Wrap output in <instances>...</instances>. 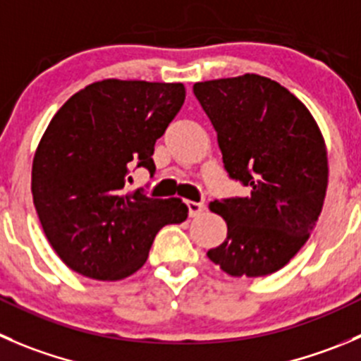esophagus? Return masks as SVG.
I'll return each instance as SVG.
<instances>
[{"label": "esophagus", "instance_id": "esophagus-1", "mask_svg": "<svg viewBox=\"0 0 361 361\" xmlns=\"http://www.w3.org/2000/svg\"><path fill=\"white\" fill-rule=\"evenodd\" d=\"M187 208H188V215L190 216H197L199 213H202L206 209L204 202H195V201H187Z\"/></svg>", "mask_w": 361, "mask_h": 361}]
</instances>
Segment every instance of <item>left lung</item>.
Instances as JSON below:
<instances>
[{
  "instance_id": "8db88e82",
  "label": "left lung",
  "mask_w": 361,
  "mask_h": 361,
  "mask_svg": "<svg viewBox=\"0 0 361 361\" xmlns=\"http://www.w3.org/2000/svg\"><path fill=\"white\" fill-rule=\"evenodd\" d=\"M231 180L243 197L220 199L227 238L208 257L233 277H264L305 245L328 187L324 139L312 114L284 86L245 73L194 84Z\"/></svg>"
}]
</instances>
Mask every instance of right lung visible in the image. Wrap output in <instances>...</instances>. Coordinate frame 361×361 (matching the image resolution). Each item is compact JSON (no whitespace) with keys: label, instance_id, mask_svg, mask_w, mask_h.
Segmentation results:
<instances>
[{"label":"right lung","instance_id":"add662e5","mask_svg":"<svg viewBox=\"0 0 361 361\" xmlns=\"http://www.w3.org/2000/svg\"><path fill=\"white\" fill-rule=\"evenodd\" d=\"M183 102L181 82L107 79L70 97L51 120L31 192L49 243L73 271L121 281L145 264L164 226L187 220L181 199L127 192L135 167L155 174V142Z\"/></svg>","mask_w":361,"mask_h":361}]
</instances>
